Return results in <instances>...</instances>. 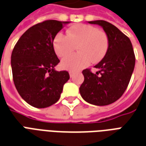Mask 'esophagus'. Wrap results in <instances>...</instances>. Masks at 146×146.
Returning a JSON list of instances; mask_svg holds the SVG:
<instances>
[{"label":"esophagus","mask_w":146,"mask_h":146,"mask_svg":"<svg viewBox=\"0 0 146 146\" xmlns=\"http://www.w3.org/2000/svg\"><path fill=\"white\" fill-rule=\"evenodd\" d=\"M69 74H70V77L72 78V77H73V75H74V72H69Z\"/></svg>","instance_id":"1"}]
</instances>
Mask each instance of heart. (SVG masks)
<instances>
[{"instance_id":"obj_1","label":"heart","mask_w":146,"mask_h":146,"mask_svg":"<svg viewBox=\"0 0 146 146\" xmlns=\"http://www.w3.org/2000/svg\"><path fill=\"white\" fill-rule=\"evenodd\" d=\"M109 45L106 32L86 24L69 28L66 36L59 33L53 40L54 52L59 57L68 56L77 46L78 54L66 57L60 63L63 69L69 71L84 68L91 62H100L107 54Z\"/></svg>"}]
</instances>
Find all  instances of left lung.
<instances>
[{
	"label": "left lung",
	"mask_w": 146,
	"mask_h": 146,
	"mask_svg": "<svg viewBox=\"0 0 146 146\" xmlns=\"http://www.w3.org/2000/svg\"><path fill=\"white\" fill-rule=\"evenodd\" d=\"M89 22L103 27L110 45L105 57L95 66L99 72L92 73L89 68L82 71L85 79L79 91L89 104L106 106L114 103L125 92L135 68V56L130 39L116 26L104 20Z\"/></svg>",
	"instance_id": "left-lung-1"
}]
</instances>
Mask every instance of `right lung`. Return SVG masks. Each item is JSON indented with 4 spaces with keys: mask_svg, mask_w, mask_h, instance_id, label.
<instances>
[{
    "mask_svg": "<svg viewBox=\"0 0 146 146\" xmlns=\"http://www.w3.org/2000/svg\"><path fill=\"white\" fill-rule=\"evenodd\" d=\"M68 22L46 20L22 34L11 54V69L17 91L24 100L36 108H45L59 100L63 86L70 76L57 72L60 62L53 47L57 33Z\"/></svg>",
    "mask_w": 146,
    "mask_h": 146,
    "instance_id": "1",
    "label": "right lung"
}]
</instances>
